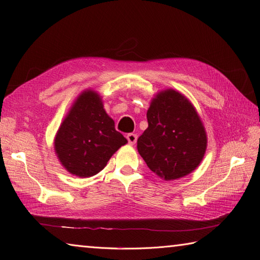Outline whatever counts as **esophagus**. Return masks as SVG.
<instances>
[{
	"label": "esophagus",
	"mask_w": 260,
	"mask_h": 260,
	"mask_svg": "<svg viewBox=\"0 0 260 260\" xmlns=\"http://www.w3.org/2000/svg\"><path fill=\"white\" fill-rule=\"evenodd\" d=\"M137 139H138V137H137V135H135V133H129V135H127V140H128L129 144H131V145L136 144Z\"/></svg>",
	"instance_id": "34e87169"
}]
</instances>
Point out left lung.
<instances>
[{"instance_id":"8db88e82","label":"left lung","mask_w":260,"mask_h":260,"mask_svg":"<svg viewBox=\"0 0 260 260\" xmlns=\"http://www.w3.org/2000/svg\"><path fill=\"white\" fill-rule=\"evenodd\" d=\"M148 127L138 139L147 167L165 180L182 178L201 164L207 136L196 109L172 89L159 92L146 114Z\"/></svg>"}]
</instances>
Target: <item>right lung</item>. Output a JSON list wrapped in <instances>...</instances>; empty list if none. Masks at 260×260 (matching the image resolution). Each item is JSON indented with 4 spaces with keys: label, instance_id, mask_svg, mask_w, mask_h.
Wrapping results in <instances>:
<instances>
[{
    "label": "right lung",
    "instance_id": "1",
    "mask_svg": "<svg viewBox=\"0 0 260 260\" xmlns=\"http://www.w3.org/2000/svg\"><path fill=\"white\" fill-rule=\"evenodd\" d=\"M128 141L115 129V122L93 90L83 91L55 136L54 148L68 172L80 178L99 174L115 152Z\"/></svg>",
    "mask_w": 260,
    "mask_h": 260
}]
</instances>
